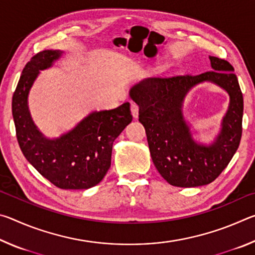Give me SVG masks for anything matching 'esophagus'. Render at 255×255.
Wrapping results in <instances>:
<instances>
[{"label": "esophagus", "mask_w": 255, "mask_h": 255, "mask_svg": "<svg viewBox=\"0 0 255 255\" xmlns=\"http://www.w3.org/2000/svg\"><path fill=\"white\" fill-rule=\"evenodd\" d=\"M138 111H139V107L136 103H131V114L133 118H138Z\"/></svg>", "instance_id": "34e87169"}]
</instances>
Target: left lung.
<instances>
[{
	"instance_id": "8db88e82",
	"label": "left lung",
	"mask_w": 255,
	"mask_h": 255,
	"mask_svg": "<svg viewBox=\"0 0 255 255\" xmlns=\"http://www.w3.org/2000/svg\"><path fill=\"white\" fill-rule=\"evenodd\" d=\"M209 59L210 72L196 76L148 77L129 91L139 107V122L145 127L154 165L174 187H200L213 182L231 162L241 141L243 94L234 68L225 59L214 56ZM205 81L218 85L230 96L221 131L208 145L193 138L182 110L189 90Z\"/></svg>"
}]
</instances>
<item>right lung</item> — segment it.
I'll return each mask as SVG.
<instances>
[{
	"instance_id": "right-lung-1",
	"label": "right lung",
	"mask_w": 255,
	"mask_h": 255,
	"mask_svg": "<svg viewBox=\"0 0 255 255\" xmlns=\"http://www.w3.org/2000/svg\"><path fill=\"white\" fill-rule=\"evenodd\" d=\"M62 54L44 50L29 60L12 98V116L20 148L34 169L60 189H89L100 183L109 170L112 144L132 120L130 103L93 111L70 131L47 138L33 123L28 96L40 71L53 66Z\"/></svg>"
}]
</instances>
